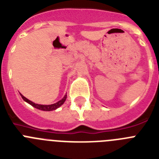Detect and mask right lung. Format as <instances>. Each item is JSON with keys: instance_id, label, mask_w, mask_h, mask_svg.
Listing matches in <instances>:
<instances>
[{"instance_id": "obj_1", "label": "right lung", "mask_w": 159, "mask_h": 159, "mask_svg": "<svg viewBox=\"0 0 159 159\" xmlns=\"http://www.w3.org/2000/svg\"><path fill=\"white\" fill-rule=\"evenodd\" d=\"M20 95H21L22 99H23L25 102H29V104L32 105V107H34L37 108V109H39V110L46 111H50L56 110L57 108L60 107L61 106V105H62L64 102H65L66 99H67V95H64V98H63L61 100H60L59 102H56V103H53V104H51V105H41V104H37V103H35V102H32V101H30L29 99H28L27 98H25V97L24 96V95H22L21 94H20Z\"/></svg>"}]
</instances>
